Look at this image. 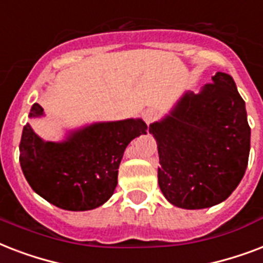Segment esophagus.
I'll return each mask as SVG.
<instances>
[{"label": "esophagus", "mask_w": 263, "mask_h": 263, "mask_svg": "<svg viewBox=\"0 0 263 263\" xmlns=\"http://www.w3.org/2000/svg\"><path fill=\"white\" fill-rule=\"evenodd\" d=\"M157 111L154 109H147V110H144L143 113V119L144 121L147 124H152L153 121H156L157 120Z\"/></svg>", "instance_id": "esophagus-1"}]
</instances>
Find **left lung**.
<instances>
[{
  "label": "left lung",
  "mask_w": 263,
  "mask_h": 263,
  "mask_svg": "<svg viewBox=\"0 0 263 263\" xmlns=\"http://www.w3.org/2000/svg\"><path fill=\"white\" fill-rule=\"evenodd\" d=\"M212 82L198 94L185 91L148 128L158 147V184L176 208L196 210L224 202L249 164L245 101L228 73L217 72Z\"/></svg>",
  "instance_id": "left-lung-1"
}]
</instances>
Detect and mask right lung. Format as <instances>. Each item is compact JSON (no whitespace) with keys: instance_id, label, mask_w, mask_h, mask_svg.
<instances>
[{"instance_id":"right-lung-1","label":"right lung","mask_w":263,"mask_h":263,"mask_svg":"<svg viewBox=\"0 0 263 263\" xmlns=\"http://www.w3.org/2000/svg\"><path fill=\"white\" fill-rule=\"evenodd\" d=\"M42 116L43 107L34 103L28 117ZM146 131L142 119L101 121L72 129L61 142H50L27 123L20 166L31 188L51 204L71 212L92 210L113 195L124 150Z\"/></svg>"}]
</instances>
